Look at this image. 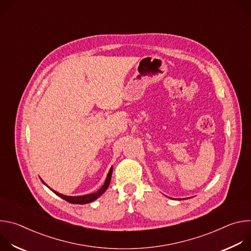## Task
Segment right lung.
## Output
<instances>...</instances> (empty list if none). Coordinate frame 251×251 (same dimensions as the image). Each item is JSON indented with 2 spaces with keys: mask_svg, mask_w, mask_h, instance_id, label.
Wrapping results in <instances>:
<instances>
[{
  "mask_svg": "<svg viewBox=\"0 0 251 251\" xmlns=\"http://www.w3.org/2000/svg\"><path fill=\"white\" fill-rule=\"evenodd\" d=\"M112 171H113V167L110 168L109 172H108V175H107L106 176V180L103 184V186L95 193H92V194H88V195H84V196H76V197H70V196H64L62 194H59L55 191H53L52 189H50L44 181L43 183L48 187L50 188L55 195H57L58 197H60L61 199L65 200L66 201L70 202V203H76V204H84V203H88V202H91V201H94L95 200H97L100 196H102L104 194V192L107 190V188L109 187V184H110V181H111V176H112Z\"/></svg>",
  "mask_w": 251,
  "mask_h": 251,
  "instance_id": "obj_1",
  "label": "right lung"
}]
</instances>
